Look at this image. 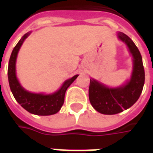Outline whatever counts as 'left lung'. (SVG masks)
<instances>
[{"label":"left lung","mask_w":153,"mask_h":153,"mask_svg":"<svg viewBox=\"0 0 153 153\" xmlns=\"http://www.w3.org/2000/svg\"><path fill=\"white\" fill-rule=\"evenodd\" d=\"M118 37L127 45L133 56V72L131 80L119 88H108L96 80L90 79L89 98L92 106L104 115H115L128 109L142 94L145 83V71L142 58L137 47L123 33H118Z\"/></svg>","instance_id":"obj_1"}]
</instances>
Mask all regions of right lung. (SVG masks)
Here are the masks:
<instances>
[{"label":"right lung","instance_id":"right-lung-1","mask_svg":"<svg viewBox=\"0 0 153 153\" xmlns=\"http://www.w3.org/2000/svg\"><path fill=\"white\" fill-rule=\"evenodd\" d=\"M29 33H26L20 40L13 51L11 53L9 64H8V81L11 92L13 94L16 100L22 106L32 114L37 116H50L56 114L59 111L64 102V95L66 90L77 79L79 75H74L71 79L64 82L61 89L52 94H33L25 90L21 85L16 76V60L17 53L22 42L27 37Z\"/></svg>","mask_w":153,"mask_h":153}]
</instances>
